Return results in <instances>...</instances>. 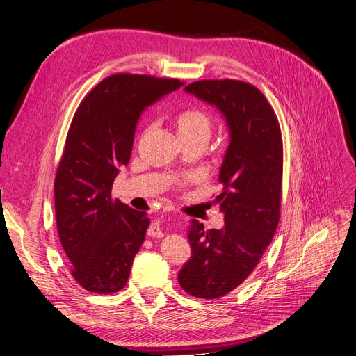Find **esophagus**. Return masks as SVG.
Returning <instances> with one entry per match:
<instances>
[{"mask_svg":"<svg viewBox=\"0 0 356 356\" xmlns=\"http://www.w3.org/2000/svg\"><path fill=\"white\" fill-rule=\"evenodd\" d=\"M147 234H148V238H156V239H160V238H163V236H165V233H163V230H161V225H160L159 221L153 222L152 225H149Z\"/></svg>","mask_w":356,"mask_h":356,"instance_id":"34e87169","label":"esophagus"}]
</instances>
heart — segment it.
Here are the masks:
<instances>
[{
  "label": "heart",
  "instance_id": "heart-1",
  "mask_svg": "<svg viewBox=\"0 0 356 356\" xmlns=\"http://www.w3.org/2000/svg\"><path fill=\"white\" fill-rule=\"evenodd\" d=\"M174 126L181 139H188V138H196V136L208 139L212 129V118L202 108H197V106H188V108L181 110L174 115ZM199 179H200V175L197 172H190V174L175 177L174 186L178 188H182L190 184H195V182H197Z\"/></svg>",
  "mask_w": 356,
  "mask_h": 356
}]
</instances>
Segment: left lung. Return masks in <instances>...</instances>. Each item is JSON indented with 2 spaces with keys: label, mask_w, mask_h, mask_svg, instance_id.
<instances>
[{
  "label": "left lung",
  "mask_w": 356,
  "mask_h": 356,
  "mask_svg": "<svg viewBox=\"0 0 356 356\" xmlns=\"http://www.w3.org/2000/svg\"><path fill=\"white\" fill-rule=\"evenodd\" d=\"M186 92L224 114L230 144L220 170L222 230L191 220V258L178 282L193 297L218 298L238 288L260 263L281 217L284 147L277 117L255 86L241 80H200Z\"/></svg>",
  "instance_id": "1"
}]
</instances>
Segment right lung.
Here are the masks:
<instances>
[{"instance_id": "add662e5", "label": "right lung", "mask_w": 356, "mask_h": 356, "mask_svg": "<svg viewBox=\"0 0 356 356\" xmlns=\"http://www.w3.org/2000/svg\"><path fill=\"white\" fill-rule=\"evenodd\" d=\"M182 84L113 74L84 96L72 117L55 177V212L71 275L86 291L113 294L127 282L149 220L147 212L113 199V182L131 160L145 106Z\"/></svg>"}]
</instances>
